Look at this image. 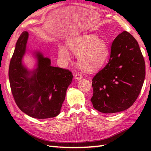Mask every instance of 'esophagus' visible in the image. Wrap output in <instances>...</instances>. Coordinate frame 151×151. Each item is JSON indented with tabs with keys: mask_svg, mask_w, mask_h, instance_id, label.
I'll list each match as a JSON object with an SVG mask.
<instances>
[{
	"mask_svg": "<svg viewBox=\"0 0 151 151\" xmlns=\"http://www.w3.org/2000/svg\"><path fill=\"white\" fill-rule=\"evenodd\" d=\"M75 78L76 80H80V79H81L82 78V75H81V74L76 73L75 75Z\"/></svg>",
	"mask_w": 151,
	"mask_h": 151,
	"instance_id": "34e87169",
	"label": "esophagus"
}]
</instances>
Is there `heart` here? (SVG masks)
Masks as SVG:
<instances>
[{
    "label": "heart",
    "mask_w": 151,
    "mask_h": 151,
    "mask_svg": "<svg viewBox=\"0 0 151 151\" xmlns=\"http://www.w3.org/2000/svg\"><path fill=\"white\" fill-rule=\"evenodd\" d=\"M68 47L77 56L78 65L87 72H95L102 68L109 56L107 43L94 34H83L70 40ZM58 56L67 61L70 55L66 48L60 45Z\"/></svg>",
    "instance_id": "1"
}]
</instances>
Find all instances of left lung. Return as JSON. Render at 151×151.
I'll list each match as a JSON object with an SVG mask.
<instances>
[{"mask_svg":"<svg viewBox=\"0 0 151 151\" xmlns=\"http://www.w3.org/2000/svg\"><path fill=\"white\" fill-rule=\"evenodd\" d=\"M145 77V63L138 43L124 31L112 42L108 63L92 79L94 108L105 114L129 108L139 96Z\"/></svg>","mask_w":151,"mask_h":151,"instance_id":"1","label":"left lung"}]
</instances>
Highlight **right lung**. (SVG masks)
<instances>
[{
    "mask_svg": "<svg viewBox=\"0 0 151 151\" xmlns=\"http://www.w3.org/2000/svg\"><path fill=\"white\" fill-rule=\"evenodd\" d=\"M28 33L23 32L15 45L9 67V80L16 104L24 114L36 119L54 117L58 115L71 83L72 73L52 67L50 60L36 52L37 67L30 72L22 65Z\"/></svg>",
    "mask_w": 151,
    "mask_h": 151,
    "instance_id": "add662e5",
    "label": "right lung"
}]
</instances>
